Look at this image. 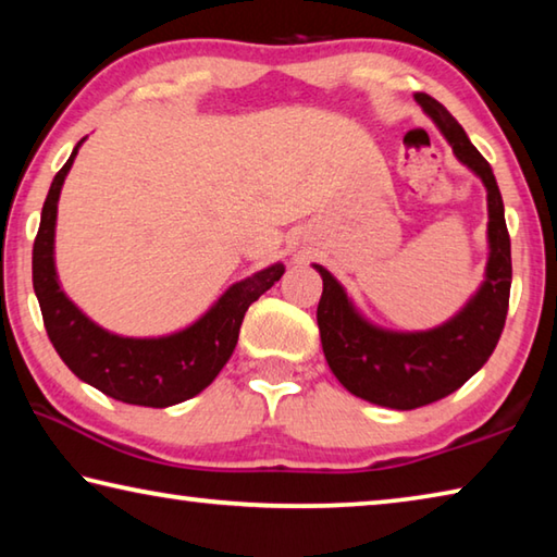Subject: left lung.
<instances>
[{
  "label": "left lung",
  "mask_w": 557,
  "mask_h": 557,
  "mask_svg": "<svg viewBox=\"0 0 557 557\" xmlns=\"http://www.w3.org/2000/svg\"><path fill=\"white\" fill-rule=\"evenodd\" d=\"M414 100L435 122L459 162L482 178L486 188L488 258L482 285L440 326L395 332L373 324L354 305L342 282L314 262L324 282L317 324L329 369L356 398L393 410H412L447 398L482 369L504 332L511 292V238L492 166L445 106L425 92H418Z\"/></svg>",
  "instance_id": "8db88e82"
}]
</instances>
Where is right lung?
<instances>
[{
    "mask_svg": "<svg viewBox=\"0 0 557 557\" xmlns=\"http://www.w3.org/2000/svg\"><path fill=\"white\" fill-rule=\"evenodd\" d=\"M83 143L86 137L75 145L69 162L53 176L34 240V292L46 332L55 354L83 383L120 403L169 408L209 388L238 344L248 307L285 275V265L272 262L250 277L233 282L209 307V312L178 332L122 336L102 329L65 295L55 272V219L61 188Z\"/></svg>",
    "mask_w": 557,
    "mask_h": 557,
    "instance_id": "1",
    "label": "right lung"
}]
</instances>
